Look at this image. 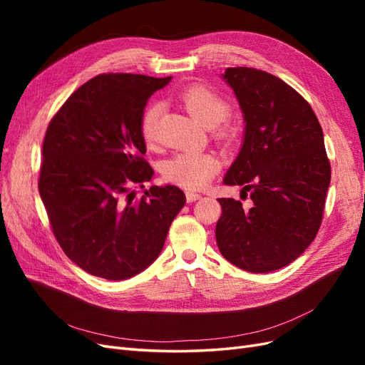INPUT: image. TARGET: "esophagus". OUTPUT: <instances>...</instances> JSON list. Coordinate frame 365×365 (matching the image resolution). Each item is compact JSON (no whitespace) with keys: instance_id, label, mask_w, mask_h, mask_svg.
Here are the masks:
<instances>
[{"instance_id":"34e87169","label":"esophagus","mask_w":365,"mask_h":365,"mask_svg":"<svg viewBox=\"0 0 365 365\" xmlns=\"http://www.w3.org/2000/svg\"><path fill=\"white\" fill-rule=\"evenodd\" d=\"M185 200H187V202H195L197 200H201V195L200 193H193V192H187L185 193Z\"/></svg>"}]
</instances>
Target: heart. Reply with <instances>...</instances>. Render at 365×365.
Here are the masks:
<instances>
[{
  "label": "heart",
  "mask_w": 365,
  "mask_h": 365,
  "mask_svg": "<svg viewBox=\"0 0 365 365\" xmlns=\"http://www.w3.org/2000/svg\"><path fill=\"white\" fill-rule=\"evenodd\" d=\"M180 101L189 114L204 128H215L228 117L230 105L222 97L213 93L205 85H192L180 94ZM161 106L150 103L140 118V134L148 146L157 140L158 118ZM215 137L227 146L237 141V130L231 125L217 126ZM219 161L212 153L205 152H180L163 163L161 173L164 180L182 187L185 190H200L210 182L217 172Z\"/></svg>",
  "instance_id": "b5f03b06"
}]
</instances>
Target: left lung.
<instances>
[{
	"mask_svg": "<svg viewBox=\"0 0 365 365\" xmlns=\"http://www.w3.org/2000/svg\"><path fill=\"white\" fill-rule=\"evenodd\" d=\"M245 118V138L227 185L251 192L250 207L219 197L216 244L240 269L271 272L315 239L324 215L330 163L323 129L302 94L267 71L227 68Z\"/></svg>",
	"mask_w": 365,
	"mask_h": 365,
	"instance_id": "8db88e82",
	"label": "left lung"
}]
</instances>
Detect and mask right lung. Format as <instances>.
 I'll list each match as a JSON object with an SVG mask.
<instances>
[{
    "instance_id": "obj_1",
    "label": "right lung",
    "mask_w": 365,
    "mask_h": 365,
    "mask_svg": "<svg viewBox=\"0 0 365 365\" xmlns=\"http://www.w3.org/2000/svg\"><path fill=\"white\" fill-rule=\"evenodd\" d=\"M170 77L98 74L65 101L50 120L42 145L39 195L58 244L88 274L132 277L155 260L185 195L152 185L143 158L140 118L148 98Z\"/></svg>"
}]
</instances>
